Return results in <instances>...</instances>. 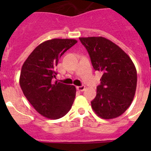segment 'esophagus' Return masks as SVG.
Returning <instances> with one entry per match:
<instances>
[{
  "instance_id": "1",
  "label": "esophagus",
  "mask_w": 151,
  "mask_h": 151,
  "mask_svg": "<svg viewBox=\"0 0 151 151\" xmlns=\"http://www.w3.org/2000/svg\"><path fill=\"white\" fill-rule=\"evenodd\" d=\"M85 87L84 86V85L77 87V90H78L79 91H85Z\"/></svg>"
}]
</instances>
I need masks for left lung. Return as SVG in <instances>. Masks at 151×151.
I'll use <instances>...</instances> for the list:
<instances>
[{"label": "left lung", "mask_w": 151, "mask_h": 151, "mask_svg": "<svg viewBox=\"0 0 151 151\" xmlns=\"http://www.w3.org/2000/svg\"><path fill=\"white\" fill-rule=\"evenodd\" d=\"M93 67L102 74L91 106L98 116L112 119L121 115L132 104L137 75L132 59L112 42L101 36L80 38Z\"/></svg>", "instance_id": "8db88e82"}]
</instances>
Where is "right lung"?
<instances>
[{
	"label": "right lung",
	"instance_id": "1",
	"mask_svg": "<svg viewBox=\"0 0 151 151\" xmlns=\"http://www.w3.org/2000/svg\"><path fill=\"white\" fill-rule=\"evenodd\" d=\"M77 42L53 39L40 44L22 65L19 85L35 109L50 119L62 118L70 110L76 96L74 85L53 83L59 58Z\"/></svg>",
	"mask_w": 151,
	"mask_h": 151
}]
</instances>
